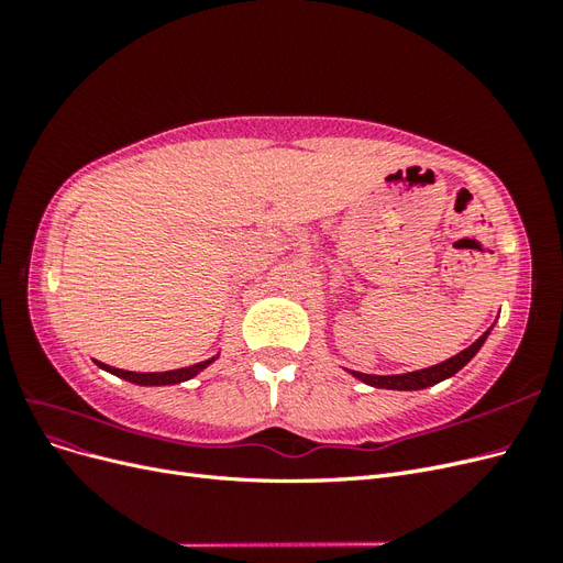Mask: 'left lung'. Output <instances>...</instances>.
I'll list each match as a JSON object with an SVG mask.
<instances>
[{"mask_svg": "<svg viewBox=\"0 0 563 563\" xmlns=\"http://www.w3.org/2000/svg\"><path fill=\"white\" fill-rule=\"evenodd\" d=\"M490 333V329L476 340V343H472L467 350H463L460 354L451 356V360L441 362L437 366H430V368H422V371H411V373H401V376H368V373H356L352 371L354 378H360L362 383L366 385H373V387H385V389H422V387H430V385H437L441 380L451 378L453 373H457L460 368H463L472 356L479 352V347L484 345L486 335Z\"/></svg>", "mask_w": 563, "mask_h": 563, "instance_id": "left-lung-1", "label": "left lung"}]
</instances>
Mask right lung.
<instances>
[{"label": "right lung", "instance_id": "1", "mask_svg": "<svg viewBox=\"0 0 563 563\" xmlns=\"http://www.w3.org/2000/svg\"><path fill=\"white\" fill-rule=\"evenodd\" d=\"M216 362L213 360H207V362H199L195 366H187V368H176V371H164V373H133V371H122V368H114V366H108V364H100V368H106L110 373H114V376L124 378L129 383H135V385H176V383H183V380H190L195 378L199 371L207 368L209 364Z\"/></svg>", "mask_w": 563, "mask_h": 563}]
</instances>
